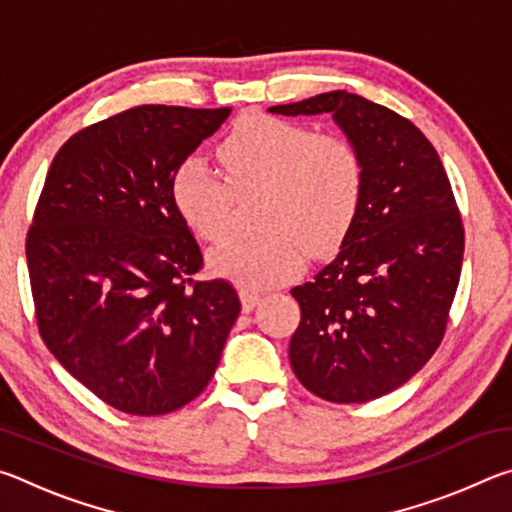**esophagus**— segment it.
<instances>
[{
  "mask_svg": "<svg viewBox=\"0 0 512 512\" xmlns=\"http://www.w3.org/2000/svg\"><path fill=\"white\" fill-rule=\"evenodd\" d=\"M239 298H241V309H244L246 314H248V311H253L257 307V302H259V298H262V296H259V293L253 291V289L241 287L239 289Z\"/></svg>",
  "mask_w": 512,
  "mask_h": 512,
  "instance_id": "obj_1",
  "label": "esophagus"
}]
</instances>
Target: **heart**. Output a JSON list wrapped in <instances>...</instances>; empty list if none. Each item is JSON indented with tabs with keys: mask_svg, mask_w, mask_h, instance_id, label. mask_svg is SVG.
<instances>
[{
	"mask_svg": "<svg viewBox=\"0 0 512 512\" xmlns=\"http://www.w3.org/2000/svg\"><path fill=\"white\" fill-rule=\"evenodd\" d=\"M225 178L201 155H189L171 176V203L205 241H219L232 198L264 189L259 228L250 239L214 248L207 264L241 287L262 289L300 273L305 253L341 246L357 219L366 164L345 135L320 133L271 115L241 117L219 146Z\"/></svg>",
	"mask_w": 512,
	"mask_h": 512,
	"instance_id": "obj_1",
	"label": "heart"
}]
</instances>
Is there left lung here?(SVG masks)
<instances>
[{
	"label": "left lung",
	"mask_w": 512,
	"mask_h": 512,
	"mask_svg": "<svg viewBox=\"0 0 512 512\" xmlns=\"http://www.w3.org/2000/svg\"><path fill=\"white\" fill-rule=\"evenodd\" d=\"M273 115H332L357 144L366 185L339 255L291 289L289 359L327 402L361 404L406 384L443 341L463 264V223L436 149L409 119L345 90Z\"/></svg>",
	"instance_id": "left-lung-1"
}]
</instances>
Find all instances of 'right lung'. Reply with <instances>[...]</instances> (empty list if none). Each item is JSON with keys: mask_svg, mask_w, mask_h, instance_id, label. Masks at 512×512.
Listing matches in <instances>:
<instances>
[{"mask_svg": "<svg viewBox=\"0 0 512 512\" xmlns=\"http://www.w3.org/2000/svg\"><path fill=\"white\" fill-rule=\"evenodd\" d=\"M232 108L137 106L83 128L51 162L27 237L42 341L112 409L176 411L210 384L241 311L173 210L171 176Z\"/></svg>", "mask_w": 512, "mask_h": 512, "instance_id": "1", "label": "right lung"}]
</instances>
